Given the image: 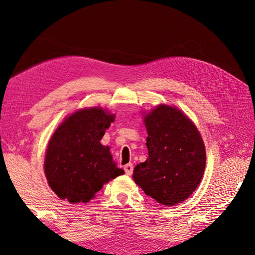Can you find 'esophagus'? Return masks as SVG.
<instances>
[{
  "label": "esophagus",
  "mask_w": 255,
  "mask_h": 255,
  "mask_svg": "<svg viewBox=\"0 0 255 255\" xmlns=\"http://www.w3.org/2000/svg\"><path fill=\"white\" fill-rule=\"evenodd\" d=\"M124 170L126 172L127 175H131L132 172H133V165L132 163H128L124 166Z\"/></svg>",
  "instance_id": "obj_1"
}]
</instances>
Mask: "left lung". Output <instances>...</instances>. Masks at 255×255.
I'll return each instance as SVG.
<instances>
[{"label":"left lung","mask_w":255,"mask_h":255,"mask_svg":"<svg viewBox=\"0 0 255 255\" xmlns=\"http://www.w3.org/2000/svg\"><path fill=\"white\" fill-rule=\"evenodd\" d=\"M149 156L133 170V181L164 206L188 198L205 172L206 152L197 128L177 108L160 105L144 116Z\"/></svg>","instance_id":"8db88e82"}]
</instances>
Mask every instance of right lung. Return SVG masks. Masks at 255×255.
I'll return each instance as SVG.
<instances>
[{
    "label": "right lung",
    "instance_id": "right-lung-1",
    "mask_svg": "<svg viewBox=\"0 0 255 255\" xmlns=\"http://www.w3.org/2000/svg\"><path fill=\"white\" fill-rule=\"evenodd\" d=\"M114 115L102 108L81 110L66 118L51 137L45 159L49 186L69 203H88L105 183L124 174L110 147L101 143Z\"/></svg>",
    "mask_w": 255,
    "mask_h": 255
}]
</instances>
